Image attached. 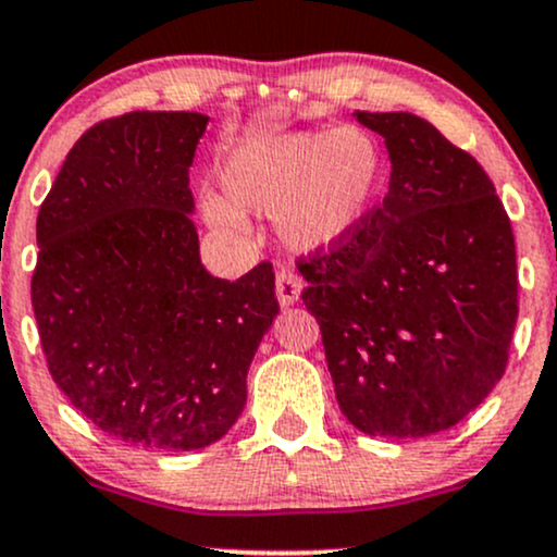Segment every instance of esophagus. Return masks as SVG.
Returning <instances> with one entry per match:
<instances>
[{
  "label": "esophagus",
  "instance_id": "1",
  "mask_svg": "<svg viewBox=\"0 0 557 557\" xmlns=\"http://www.w3.org/2000/svg\"><path fill=\"white\" fill-rule=\"evenodd\" d=\"M274 290H277L280 304L293 306L300 298V290H304V280L290 267H280L277 277H274Z\"/></svg>",
  "mask_w": 557,
  "mask_h": 557
}]
</instances>
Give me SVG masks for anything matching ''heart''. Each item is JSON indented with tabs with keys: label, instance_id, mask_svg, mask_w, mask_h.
<instances>
[{
	"label": "heart",
	"instance_id": "obj_1",
	"mask_svg": "<svg viewBox=\"0 0 557 557\" xmlns=\"http://www.w3.org/2000/svg\"><path fill=\"white\" fill-rule=\"evenodd\" d=\"M380 181L374 140L356 127L283 133L240 146L222 170L227 201L209 196L203 214L214 227L240 230L243 214H277L280 235L296 248L341 240L372 203Z\"/></svg>",
	"mask_w": 557,
	"mask_h": 557
}]
</instances>
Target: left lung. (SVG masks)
Listing matches in <instances>:
<instances>
[{"label": "left lung", "mask_w": 557, "mask_h": 557, "mask_svg": "<svg viewBox=\"0 0 557 557\" xmlns=\"http://www.w3.org/2000/svg\"><path fill=\"white\" fill-rule=\"evenodd\" d=\"M385 138L389 188L341 240L296 264L341 411L374 437L456 426L508 367L516 243L469 151L408 112H356Z\"/></svg>", "instance_id": "8db88e82"}]
</instances>
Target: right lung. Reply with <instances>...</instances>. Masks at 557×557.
<instances>
[{
	"mask_svg": "<svg viewBox=\"0 0 557 557\" xmlns=\"http://www.w3.org/2000/svg\"><path fill=\"white\" fill-rule=\"evenodd\" d=\"M209 117L127 112L75 140L36 220L30 304L49 374L110 437L181 453L216 443L280 311L261 261L220 280L198 259L188 172Z\"/></svg>",
	"mask_w": 557,
	"mask_h": 557,
	"instance_id": "add662e5",
	"label": "right lung"
}]
</instances>
